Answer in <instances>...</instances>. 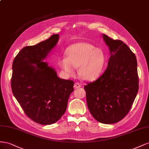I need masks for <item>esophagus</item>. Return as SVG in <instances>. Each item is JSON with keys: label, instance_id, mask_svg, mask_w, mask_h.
Wrapping results in <instances>:
<instances>
[{"label": "esophagus", "instance_id": "esophagus-1", "mask_svg": "<svg viewBox=\"0 0 149 149\" xmlns=\"http://www.w3.org/2000/svg\"><path fill=\"white\" fill-rule=\"evenodd\" d=\"M80 87H81V86H80V84L78 82H75L74 84V88H80Z\"/></svg>", "mask_w": 149, "mask_h": 149}]
</instances>
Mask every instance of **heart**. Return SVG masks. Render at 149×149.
<instances>
[{
	"label": "heart",
	"mask_w": 149,
	"mask_h": 149,
	"mask_svg": "<svg viewBox=\"0 0 149 149\" xmlns=\"http://www.w3.org/2000/svg\"><path fill=\"white\" fill-rule=\"evenodd\" d=\"M67 58H60L61 69L69 76L75 74V67H79V74L86 80H92L102 73L107 61L103 50L93 45L80 42L71 45L67 50Z\"/></svg>",
	"instance_id": "b5f03b06"
}]
</instances>
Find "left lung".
I'll list each match as a JSON object with an SVG mask.
<instances>
[{"mask_svg": "<svg viewBox=\"0 0 149 149\" xmlns=\"http://www.w3.org/2000/svg\"><path fill=\"white\" fill-rule=\"evenodd\" d=\"M110 50L107 68L100 77L84 86L92 116L105 124L117 123L129 113L139 91L135 55L120 40L102 34Z\"/></svg>", "mask_w": 149, "mask_h": 149, "instance_id": "1", "label": "left lung"}]
</instances>
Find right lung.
<instances>
[{"instance_id":"add662e5","label":"right lung","mask_w":149,"mask_h":149,"mask_svg":"<svg viewBox=\"0 0 149 149\" xmlns=\"http://www.w3.org/2000/svg\"><path fill=\"white\" fill-rule=\"evenodd\" d=\"M58 37L54 34L35 45L25 47L12 63V93L25 114L42 125L60 119L74 91L72 80L58 77L56 71L43 62Z\"/></svg>"}]
</instances>
